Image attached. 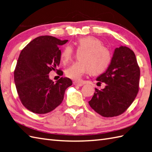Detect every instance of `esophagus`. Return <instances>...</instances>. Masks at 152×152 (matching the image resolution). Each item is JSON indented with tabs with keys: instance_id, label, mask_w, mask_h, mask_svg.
I'll use <instances>...</instances> for the list:
<instances>
[{
	"instance_id": "esophagus-1",
	"label": "esophagus",
	"mask_w": 152,
	"mask_h": 152,
	"mask_svg": "<svg viewBox=\"0 0 152 152\" xmlns=\"http://www.w3.org/2000/svg\"><path fill=\"white\" fill-rule=\"evenodd\" d=\"M73 85H75V86H82L83 85V84L75 81V82H73Z\"/></svg>"
}]
</instances>
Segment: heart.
I'll use <instances>...</instances> for the list:
<instances>
[{"mask_svg":"<svg viewBox=\"0 0 152 152\" xmlns=\"http://www.w3.org/2000/svg\"><path fill=\"white\" fill-rule=\"evenodd\" d=\"M73 44L78 51L82 52L79 54V61L74 62L66 68L65 74L68 78L79 80L88 72L91 75H99L104 72L110 65L112 57L109 50L96 37H83L77 39ZM72 55V47L66 45L60 54V61L63 64L67 63Z\"/></svg>","mask_w":152,"mask_h":152,"instance_id":"1","label":"heart"}]
</instances>
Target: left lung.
<instances>
[{"label":"left lung","instance_id":"1","mask_svg":"<svg viewBox=\"0 0 152 152\" xmlns=\"http://www.w3.org/2000/svg\"><path fill=\"white\" fill-rule=\"evenodd\" d=\"M139 79L140 68L134 52L127 47L120 45L114 49L106 72L96 79L106 86L101 90L95 88V93L88 102L90 106L104 117L120 115L135 99Z\"/></svg>","mask_w":152,"mask_h":152}]
</instances>
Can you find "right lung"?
<instances>
[{
  "label": "right lung",
  "mask_w": 152,
  "mask_h": 152,
  "mask_svg": "<svg viewBox=\"0 0 152 152\" xmlns=\"http://www.w3.org/2000/svg\"><path fill=\"white\" fill-rule=\"evenodd\" d=\"M67 42L50 36H39L20 53L14 82L22 104L34 113L46 114L53 110L62 102L66 90L72 85L67 77H61L54 83L49 76L50 71H55L60 64L59 46Z\"/></svg>",
  "instance_id": "add662e5"
}]
</instances>
